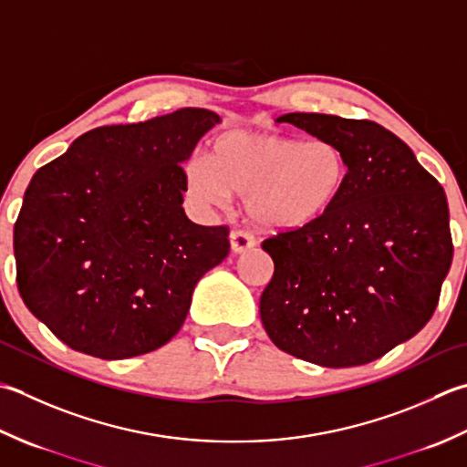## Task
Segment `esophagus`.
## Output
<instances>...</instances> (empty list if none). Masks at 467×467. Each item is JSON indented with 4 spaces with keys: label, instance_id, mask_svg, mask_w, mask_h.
Returning <instances> with one entry per match:
<instances>
[{
    "label": "esophagus",
    "instance_id": "obj_1",
    "mask_svg": "<svg viewBox=\"0 0 467 467\" xmlns=\"http://www.w3.org/2000/svg\"><path fill=\"white\" fill-rule=\"evenodd\" d=\"M253 244H254V241H253V236L249 234V233H244V231H233L231 233V249H233V253H244V251H249V249H253Z\"/></svg>",
    "mask_w": 467,
    "mask_h": 467
}]
</instances>
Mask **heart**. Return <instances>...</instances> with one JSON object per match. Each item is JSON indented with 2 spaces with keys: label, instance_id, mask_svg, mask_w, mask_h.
<instances>
[{
  "label": "heart",
  "instance_id": "1",
  "mask_svg": "<svg viewBox=\"0 0 467 467\" xmlns=\"http://www.w3.org/2000/svg\"><path fill=\"white\" fill-rule=\"evenodd\" d=\"M348 182V158L332 140L301 141L279 133L234 130L218 135L210 155L184 166L186 194L223 208L241 194L244 213L267 231H301L322 221Z\"/></svg>",
  "mask_w": 467,
  "mask_h": 467
}]
</instances>
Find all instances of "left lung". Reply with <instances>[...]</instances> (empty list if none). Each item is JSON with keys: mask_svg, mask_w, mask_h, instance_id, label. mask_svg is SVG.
Instances as JSON below:
<instances>
[{"mask_svg": "<svg viewBox=\"0 0 467 467\" xmlns=\"http://www.w3.org/2000/svg\"><path fill=\"white\" fill-rule=\"evenodd\" d=\"M348 158V182L322 221L263 243L275 271L259 304L271 342L327 368L360 367L431 319L451 267L450 208L413 150L372 121L287 113Z\"/></svg>", "mask_w": 467, "mask_h": 467, "instance_id": "left-lung-1", "label": "left lung"}]
</instances>
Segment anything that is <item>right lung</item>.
I'll return each instance as SVG.
<instances>
[{
    "label": "right lung",
    "instance_id": "1",
    "mask_svg": "<svg viewBox=\"0 0 467 467\" xmlns=\"http://www.w3.org/2000/svg\"><path fill=\"white\" fill-rule=\"evenodd\" d=\"M221 121L188 107L97 127L34 173L14 226L16 281L68 348L121 360L178 334L196 283L231 249L226 226L182 208V163Z\"/></svg>",
    "mask_w": 467,
    "mask_h": 467
}]
</instances>
